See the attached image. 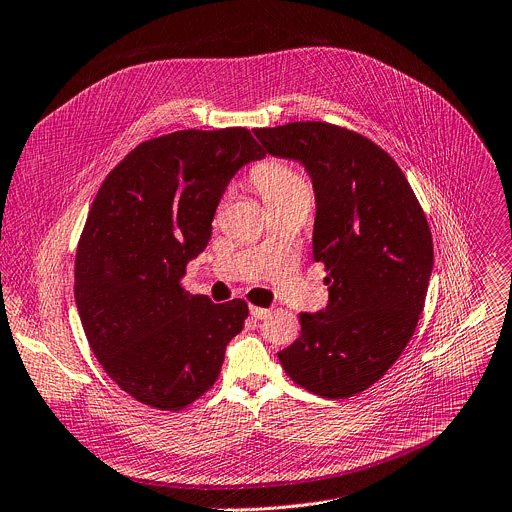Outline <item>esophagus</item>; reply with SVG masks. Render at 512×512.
Wrapping results in <instances>:
<instances>
[{
	"label": "esophagus",
	"instance_id": "1",
	"mask_svg": "<svg viewBox=\"0 0 512 512\" xmlns=\"http://www.w3.org/2000/svg\"><path fill=\"white\" fill-rule=\"evenodd\" d=\"M269 314H271V310H267V308L251 306V316H253V318H257V320H261V318H267Z\"/></svg>",
	"mask_w": 512,
	"mask_h": 512
}]
</instances>
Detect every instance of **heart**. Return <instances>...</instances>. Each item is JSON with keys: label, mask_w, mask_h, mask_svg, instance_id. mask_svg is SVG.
<instances>
[{"label": "heart", "mask_w": 512, "mask_h": 512, "mask_svg": "<svg viewBox=\"0 0 512 512\" xmlns=\"http://www.w3.org/2000/svg\"><path fill=\"white\" fill-rule=\"evenodd\" d=\"M249 179L269 208H277L294 200H310L312 196L306 177L284 159H265L257 163L251 169Z\"/></svg>", "instance_id": "obj_1"}]
</instances>
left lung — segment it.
I'll return each instance as SVG.
<instances>
[{"instance_id": "8db88e82", "label": "left lung", "mask_w": 512, "mask_h": 512, "mask_svg": "<svg viewBox=\"0 0 512 512\" xmlns=\"http://www.w3.org/2000/svg\"><path fill=\"white\" fill-rule=\"evenodd\" d=\"M269 155L312 177V253L329 306L300 314V337L277 353L294 384L349 398L374 386L406 349L423 312L433 237L398 163L359 132L329 122L255 128Z\"/></svg>"}]
</instances>
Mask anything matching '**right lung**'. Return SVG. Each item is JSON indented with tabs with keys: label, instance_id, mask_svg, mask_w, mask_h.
Returning <instances> with one entry per match:
<instances>
[{
	"label": "right lung",
	"instance_id": "1",
	"mask_svg": "<svg viewBox=\"0 0 512 512\" xmlns=\"http://www.w3.org/2000/svg\"><path fill=\"white\" fill-rule=\"evenodd\" d=\"M261 157L243 126L177 130L104 179L77 245L75 302L91 351L134 400L177 412L218 380L249 306L214 304L179 280L210 241L230 177Z\"/></svg>",
	"mask_w": 512,
	"mask_h": 512
}]
</instances>
